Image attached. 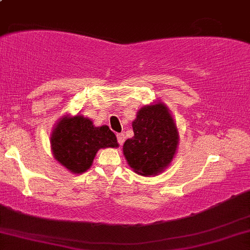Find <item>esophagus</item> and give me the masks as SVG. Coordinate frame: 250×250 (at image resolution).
Masks as SVG:
<instances>
[{
  "label": "esophagus",
  "instance_id": "esophagus-1",
  "mask_svg": "<svg viewBox=\"0 0 250 250\" xmlns=\"http://www.w3.org/2000/svg\"><path fill=\"white\" fill-rule=\"evenodd\" d=\"M117 142H119L120 145H122L123 142H125V134L123 133L117 134Z\"/></svg>",
  "mask_w": 250,
  "mask_h": 250
}]
</instances>
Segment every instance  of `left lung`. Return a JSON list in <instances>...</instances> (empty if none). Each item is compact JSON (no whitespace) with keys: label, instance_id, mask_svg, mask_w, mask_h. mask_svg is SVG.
<instances>
[{"label":"left lung","instance_id":"left-lung-1","mask_svg":"<svg viewBox=\"0 0 250 250\" xmlns=\"http://www.w3.org/2000/svg\"><path fill=\"white\" fill-rule=\"evenodd\" d=\"M134 136L125 140L123 154L134 172L158 174L169 165L178 146V131L165 104L141 108L133 122Z\"/></svg>","mask_w":250,"mask_h":250}]
</instances>
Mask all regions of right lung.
Here are the masks:
<instances>
[{"label": "right lung", "mask_w": 250, "mask_h": 250, "mask_svg": "<svg viewBox=\"0 0 250 250\" xmlns=\"http://www.w3.org/2000/svg\"><path fill=\"white\" fill-rule=\"evenodd\" d=\"M51 146L62 166L72 173H83L90 168L100 148H114L119 144L108 125L95 127L92 121L77 115L59 121L52 134Z\"/></svg>", "instance_id": "1"}]
</instances>
